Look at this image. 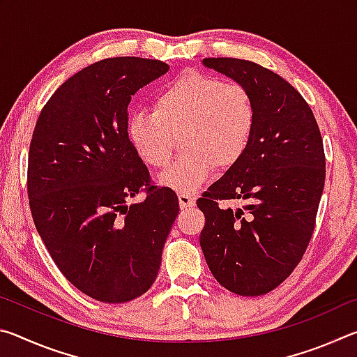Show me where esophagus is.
I'll return each instance as SVG.
<instances>
[{"label":"esophagus","instance_id":"obj_1","mask_svg":"<svg viewBox=\"0 0 357 357\" xmlns=\"http://www.w3.org/2000/svg\"><path fill=\"white\" fill-rule=\"evenodd\" d=\"M178 200H179L181 209H189V208L195 206V198L189 195V193H185V192L178 193Z\"/></svg>","mask_w":357,"mask_h":357}]
</instances>
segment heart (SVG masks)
<instances>
[{"mask_svg": "<svg viewBox=\"0 0 357 357\" xmlns=\"http://www.w3.org/2000/svg\"><path fill=\"white\" fill-rule=\"evenodd\" d=\"M257 104L249 88L219 77L185 70L153 100V112L132 113L126 134L144 164L167 167L179 137L184 153L159 176L164 185L193 190L215 167L228 170L249 149Z\"/></svg>", "mask_w": 357, "mask_h": 357, "instance_id": "obj_1", "label": "heart"}]
</instances>
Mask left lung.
I'll use <instances>...</instances> for the list:
<instances>
[{"label": "left lung", "instance_id": "1", "mask_svg": "<svg viewBox=\"0 0 357 357\" xmlns=\"http://www.w3.org/2000/svg\"><path fill=\"white\" fill-rule=\"evenodd\" d=\"M203 64L249 88L257 124L249 149L198 198L200 245L215 280L239 296L273 291L304 257L326 178L323 138L304 98L280 75L245 59ZM244 199L243 208L220 206Z\"/></svg>", "mask_w": 357, "mask_h": 357}]
</instances>
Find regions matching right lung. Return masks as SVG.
<instances>
[{
  "mask_svg": "<svg viewBox=\"0 0 357 357\" xmlns=\"http://www.w3.org/2000/svg\"><path fill=\"white\" fill-rule=\"evenodd\" d=\"M167 70L164 61L137 56L88 66L48 99L29 144L36 229L66 279L107 304L151 288L179 213L176 193L153 185L126 134L132 96ZM140 191L145 202L129 207Z\"/></svg>",
  "mask_w": 357,
  "mask_h": 357,
  "instance_id": "add662e5",
  "label": "right lung"
}]
</instances>
